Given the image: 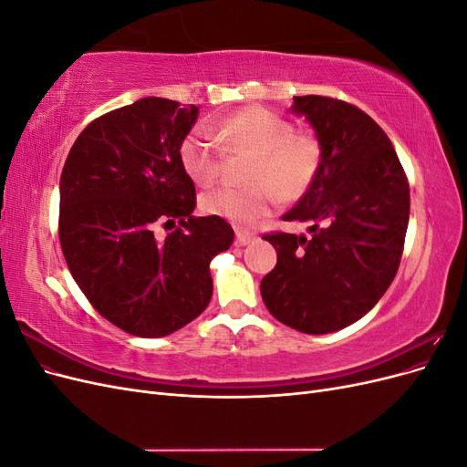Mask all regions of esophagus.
<instances>
[{"mask_svg":"<svg viewBox=\"0 0 467 467\" xmlns=\"http://www.w3.org/2000/svg\"><path fill=\"white\" fill-rule=\"evenodd\" d=\"M253 239H255V235L249 234V232H244V230H237L235 232V245L237 247H244V245H249Z\"/></svg>","mask_w":467,"mask_h":467,"instance_id":"obj_1","label":"esophagus"}]
</instances>
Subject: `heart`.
<instances>
[{"mask_svg":"<svg viewBox=\"0 0 467 467\" xmlns=\"http://www.w3.org/2000/svg\"><path fill=\"white\" fill-rule=\"evenodd\" d=\"M221 142L218 143L217 140ZM225 151H249V187H218L202 196V210L234 225H251L282 201H296L312 185L323 160L317 136L294 132V124L265 107H245L220 120L218 138L199 124L182 138L179 158L199 182L216 181Z\"/></svg>","mask_w":467,"mask_h":467,"instance_id":"obj_1","label":"heart"}]
</instances>
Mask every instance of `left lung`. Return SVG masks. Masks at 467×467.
<instances>
[{"label": "left lung", "instance_id": "obj_1", "mask_svg": "<svg viewBox=\"0 0 467 467\" xmlns=\"http://www.w3.org/2000/svg\"><path fill=\"white\" fill-rule=\"evenodd\" d=\"M323 148L306 194L282 220L309 234H266L276 266L261 280L268 312L307 335L333 333L378 304L400 268L409 223V182L388 134L355 105L294 97Z\"/></svg>", "mask_w": 467, "mask_h": 467}]
</instances>
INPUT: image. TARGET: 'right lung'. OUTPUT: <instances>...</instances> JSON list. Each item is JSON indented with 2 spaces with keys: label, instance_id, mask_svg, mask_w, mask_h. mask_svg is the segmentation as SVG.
Here are the masks:
<instances>
[{
  "label": "right lung",
  "instance_id": "1",
  "mask_svg": "<svg viewBox=\"0 0 467 467\" xmlns=\"http://www.w3.org/2000/svg\"><path fill=\"white\" fill-rule=\"evenodd\" d=\"M199 117L161 97L95 119L60 177V245L69 273L107 321L136 337H165L212 298L210 261L234 244L218 216H192L194 182L179 148ZM182 225L165 240L158 223Z\"/></svg>",
  "mask_w": 467,
  "mask_h": 467
}]
</instances>
